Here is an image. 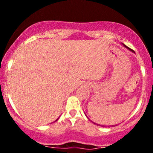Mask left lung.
<instances>
[{
    "mask_svg": "<svg viewBox=\"0 0 153 153\" xmlns=\"http://www.w3.org/2000/svg\"><path fill=\"white\" fill-rule=\"evenodd\" d=\"M123 46H124V47H126V48H127V49H128V50H129V51H132V52H133V51H132V50H131L130 48H129V47H126V45H124V44H123ZM94 123V124H96L95 123ZM97 125H98V124H97ZM100 126H101V125H100Z\"/></svg>",
    "mask_w": 153,
    "mask_h": 153,
    "instance_id": "obj_1",
    "label": "left lung"
}]
</instances>
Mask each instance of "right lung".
Instances as JSON below:
<instances>
[{
    "mask_svg": "<svg viewBox=\"0 0 153 153\" xmlns=\"http://www.w3.org/2000/svg\"><path fill=\"white\" fill-rule=\"evenodd\" d=\"M58 119H59V118H58ZM58 119H57V120H58ZM56 120H55V121H56Z\"/></svg>",
    "mask_w": 153,
    "mask_h": 153,
    "instance_id": "add662e5",
    "label": "right lung"
}]
</instances>
